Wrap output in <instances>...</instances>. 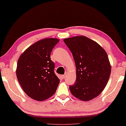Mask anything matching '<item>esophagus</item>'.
Instances as JSON below:
<instances>
[{
    "mask_svg": "<svg viewBox=\"0 0 126 126\" xmlns=\"http://www.w3.org/2000/svg\"><path fill=\"white\" fill-rule=\"evenodd\" d=\"M66 77V74H65V75H62V78H63V79H65Z\"/></svg>",
    "mask_w": 126,
    "mask_h": 126,
    "instance_id": "obj_1",
    "label": "esophagus"
}]
</instances>
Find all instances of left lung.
<instances>
[{
  "label": "left lung",
  "mask_w": 126,
  "mask_h": 126,
  "mask_svg": "<svg viewBox=\"0 0 126 126\" xmlns=\"http://www.w3.org/2000/svg\"><path fill=\"white\" fill-rule=\"evenodd\" d=\"M73 54L77 67L75 83L69 86L73 95L89 101L99 95L107 85L111 73L108 55L95 41L84 36L63 40Z\"/></svg>",
  "instance_id": "obj_1"
}]
</instances>
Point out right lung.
Masks as SVG:
<instances>
[{
    "mask_svg": "<svg viewBox=\"0 0 126 126\" xmlns=\"http://www.w3.org/2000/svg\"><path fill=\"white\" fill-rule=\"evenodd\" d=\"M59 40L47 38L38 41L20 55L16 75L22 89L28 96L43 101L56 91L60 79L54 73L55 63L50 55Z\"/></svg>",
    "mask_w": 126,
    "mask_h": 126,
    "instance_id": "obj_1",
    "label": "right lung"
}]
</instances>
